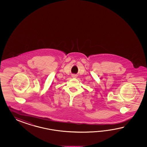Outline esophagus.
<instances>
[{"label": "esophagus", "instance_id": "1", "mask_svg": "<svg viewBox=\"0 0 147 147\" xmlns=\"http://www.w3.org/2000/svg\"><path fill=\"white\" fill-rule=\"evenodd\" d=\"M72 78H76L77 77V76L75 75H73L72 76Z\"/></svg>", "mask_w": 147, "mask_h": 147}]
</instances>
